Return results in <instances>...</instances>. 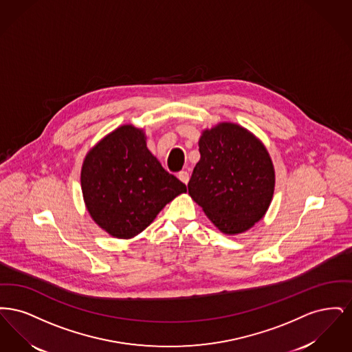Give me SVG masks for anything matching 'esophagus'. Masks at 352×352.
Segmentation results:
<instances>
[{"label": "esophagus", "mask_w": 352, "mask_h": 352, "mask_svg": "<svg viewBox=\"0 0 352 352\" xmlns=\"http://www.w3.org/2000/svg\"><path fill=\"white\" fill-rule=\"evenodd\" d=\"M178 178H179L184 184H188V179H190V175H188L187 171H181V173H178Z\"/></svg>", "instance_id": "esophagus-1"}]
</instances>
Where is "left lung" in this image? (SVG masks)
<instances>
[{
    "label": "left lung",
    "mask_w": 352,
    "mask_h": 352,
    "mask_svg": "<svg viewBox=\"0 0 352 352\" xmlns=\"http://www.w3.org/2000/svg\"><path fill=\"white\" fill-rule=\"evenodd\" d=\"M201 160L187 184L190 197L226 234L261 220L274 192V168L264 144L245 128L220 122L203 131Z\"/></svg>",
    "instance_id": "left-lung-1"
}]
</instances>
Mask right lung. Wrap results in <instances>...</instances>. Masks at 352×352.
<instances>
[{
    "label": "right lung",
    "instance_id": "add662e5",
    "mask_svg": "<svg viewBox=\"0 0 352 352\" xmlns=\"http://www.w3.org/2000/svg\"><path fill=\"white\" fill-rule=\"evenodd\" d=\"M84 203L95 223L118 239L142 232L186 184L168 174L146 148L142 129L122 125L84 158Z\"/></svg>",
    "mask_w": 352,
    "mask_h": 352
}]
</instances>
